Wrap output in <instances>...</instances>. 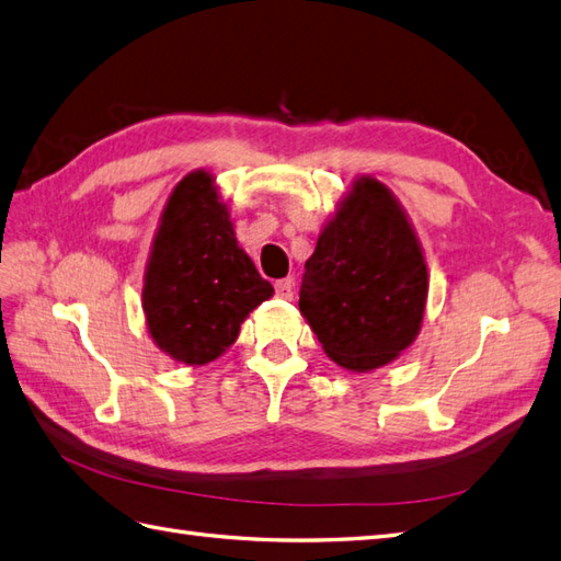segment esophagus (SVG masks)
<instances>
[{"instance_id": "34e87169", "label": "esophagus", "mask_w": 561, "mask_h": 561, "mask_svg": "<svg viewBox=\"0 0 561 561\" xmlns=\"http://www.w3.org/2000/svg\"><path fill=\"white\" fill-rule=\"evenodd\" d=\"M275 291H277L279 298H284V301H289V298L294 296V279H291V277L279 279V282L275 284Z\"/></svg>"}]
</instances>
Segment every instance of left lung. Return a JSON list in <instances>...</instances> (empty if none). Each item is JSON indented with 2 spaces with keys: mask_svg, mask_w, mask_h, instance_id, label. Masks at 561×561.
I'll return each mask as SVG.
<instances>
[{
  "mask_svg": "<svg viewBox=\"0 0 561 561\" xmlns=\"http://www.w3.org/2000/svg\"><path fill=\"white\" fill-rule=\"evenodd\" d=\"M427 263L397 195L356 176L306 260L298 310L322 351L351 373H370L421 332Z\"/></svg>",
  "mask_w": 561,
  "mask_h": 561,
  "instance_id": "1",
  "label": "left lung"
}]
</instances>
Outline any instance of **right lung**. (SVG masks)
Here are the masks:
<instances>
[{"label":"right lung","instance_id":"right-lung-1","mask_svg":"<svg viewBox=\"0 0 561 561\" xmlns=\"http://www.w3.org/2000/svg\"><path fill=\"white\" fill-rule=\"evenodd\" d=\"M275 294L237 241L215 176L195 169L174 186L142 277L148 334L162 354L205 366L237 342L241 322Z\"/></svg>","mask_w":561,"mask_h":561}]
</instances>
